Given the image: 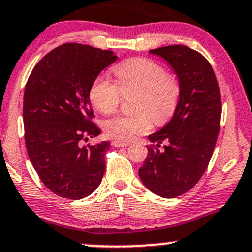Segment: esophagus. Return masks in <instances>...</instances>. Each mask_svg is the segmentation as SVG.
<instances>
[{"label": "esophagus", "instance_id": "1", "mask_svg": "<svg viewBox=\"0 0 252 252\" xmlns=\"http://www.w3.org/2000/svg\"><path fill=\"white\" fill-rule=\"evenodd\" d=\"M112 145L115 147H126L129 146L128 142H124V141H119V140H115V141L112 142Z\"/></svg>", "mask_w": 252, "mask_h": 252}]
</instances>
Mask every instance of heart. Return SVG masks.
I'll list each match as a JSON object with an SVG mask.
<instances>
[{"mask_svg": "<svg viewBox=\"0 0 252 252\" xmlns=\"http://www.w3.org/2000/svg\"><path fill=\"white\" fill-rule=\"evenodd\" d=\"M119 88L105 77L93 82L89 97L100 112L112 113L121 102V92L139 93L135 101V113L116 116L105 122L104 129L110 137L119 141H131L146 134L156 124L169 121L176 111L180 100V84L174 76L166 75L160 63L145 58L126 60L115 68Z\"/></svg>", "mask_w": 252, "mask_h": 252, "instance_id": "b5f03b06", "label": "heart"}]
</instances>
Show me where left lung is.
<instances>
[{
	"instance_id": "1",
	"label": "left lung",
	"mask_w": 252,
	"mask_h": 252,
	"mask_svg": "<svg viewBox=\"0 0 252 252\" xmlns=\"http://www.w3.org/2000/svg\"><path fill=\"white\" fill-rule=\"evenodd\" d=\"M150 54L171 67L180 84V100L170 121L148 135L150 146L139 176L145 187L163 198H175L195 186L215 148L221 122V96L213 67L200 53L181 44ZM165 142L163 150L159 147Z\"/></svg>"
}]
</instances>
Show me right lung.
Listing matches in <instances>:
<instances>
[{
    "mask_svg": "<svg viewBox=\"0 0 252 252\" xmlns=\"http://www.w3.org/2000/svg\"><path fill=\"white\" fill-rule=\"evenodd\" d=\"M118 59L111 50L66 43L44 55L24 92L23 119L29 158L47 189L82 199L101 184L110 142L83 146L101 130L89 91L102 70Z\"/></svg>",
    "mask_w": 252,
    "mask_h": 252,
    "instance_id": "add662e5",
    "label": "right lung"
}]
</instances>
